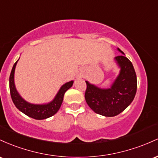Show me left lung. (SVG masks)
<instances>
[{
  "instance_id": "1",
  "label": "left lung",
  "mask_w": 158,
  "mask_h": 158,
  "mask_svg": "<svg viewBox=\"0 0 158 158\" xmlns=\"http://www.w3.org/2000/svg\"><path fill=\"white\" fill-rule=\"evenodd\" d=\"M120 52L124 53L118 49ZM121 71L110 89H100L86 81L85 99L95 113L104 116H117L133 102L136 93L137 81L131 62L126 56L115 58Z\"/></svg>"
}]
</instances>
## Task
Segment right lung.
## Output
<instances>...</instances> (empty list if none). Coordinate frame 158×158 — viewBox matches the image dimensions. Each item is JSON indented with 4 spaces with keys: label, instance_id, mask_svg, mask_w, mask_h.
<instances>
[{
    "label": "right lung",
    "instance_id": "obj_1",
    "mask_svg": "<svg viewBox=\"0 0 158 158\" xmlns=\"http://www.w3.org/2000/svg\"><path fill=\"white\" fill-rule=\"evenodd\" d=\"M17 62L18 61L15 62V64L13 65L10 76V95H11L12 100L15 107L27 116L35 118V119H45V118L54 116L59 110L60 106L63 103L64 94L72 86L73 81H70L62 86L58 93L56 94L55 98L49 104H42V105L30 104V103L25 102L19 95V94L16 91L15 84H14V72H15Z\"/></svg>",
    "mask_w": 158,
    "mask_h": 158
}]
</instances>
